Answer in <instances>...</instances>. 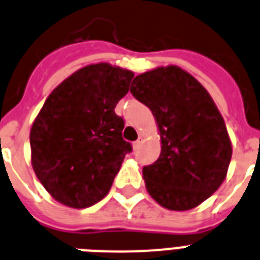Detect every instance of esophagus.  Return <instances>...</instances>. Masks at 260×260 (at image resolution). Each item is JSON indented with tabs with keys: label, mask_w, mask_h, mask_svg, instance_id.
I'll return each instance as SVG.
<instances>
[{
	"label": "esophagus",
	"mask_w": 260,
	"mask_h": 260,
	"mask_svg": "<svg viewBox=\"0 0 260 260\" xmlns=\"http://www.w3.org/2000/svg\"><path fill=\"white\" fill-rule=\"evenodd\" d=\"M141 144H143V136L139 137V139H137V140L134 143V149H135V151H137V149L140 148Z\"/></svg>",
	"instance_id": "34e87169"
}]
</instances>
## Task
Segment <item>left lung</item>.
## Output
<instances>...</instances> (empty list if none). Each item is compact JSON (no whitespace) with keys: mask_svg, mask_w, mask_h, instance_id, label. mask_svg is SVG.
Returning a JSON list of instances; mask_svg holds the SVG:
<instances>
[{"mask_svg":"<svg viewBox=\"0 0 260 260\" xmlns=\"http://www.w3.org/2000/svg\"><path fill=\"white\" fill-rule=\"evenodd\" d=\"M131 93L152 111L161 141L155 163L143 168L151 198L171 211L207 200L227 176L233 145L207 89L176 65L136 76Z\"/></svg>","mask_w":260,"mask_h":260,"instance_id":"8db88e82","label":"left lung"}]
</instances>
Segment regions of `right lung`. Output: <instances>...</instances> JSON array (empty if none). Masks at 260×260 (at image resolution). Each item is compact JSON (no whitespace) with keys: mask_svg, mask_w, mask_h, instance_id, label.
Returning <instances> with one entry per match:
<instances>
[{"mask_svg":"<svg viewBox=\"0 0 260 260\" xmlns=\"http://www.w3.org/2000/svg\"><path fill=\"white\" fill-rule=\"evenodd\" d=\"M134 72L108 62L72 73L48 96L30 128V160L49 195L71 208H86L109 192L132 147L121 136L116 104Z\"/></svg>","mask_w":260,"mask_h":260,"instance_id":"right-lung-1","label":"right lung"}]
</instances>
